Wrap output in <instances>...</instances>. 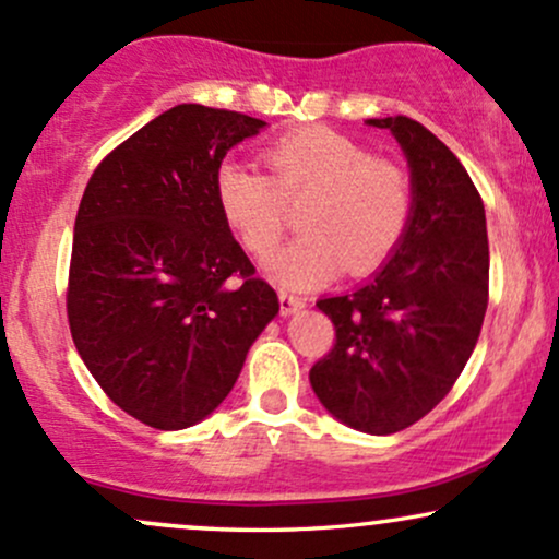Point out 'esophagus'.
Returning <instances> with one entry per match:
<instances>
[{
	"instance_id": "esophagus-1",
	"label": "esophagus",
	"mask_w": 559,
	"mask_h": 559,
	"mask_svg": "<svg viewBox=\"0 0 559 559\" xmlns=\"http://www.w3.org/2000/svg\"><path fill=\"white\" fill-rule=\"evenodd\" d=\"M278 299H281V316H294V312L305 310V299L297 297V294H288L286 288H281Z\"/></svg>"
}]
</instances>
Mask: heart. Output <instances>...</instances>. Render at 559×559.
Returning a JSON list of instances; mask_svg holds the SVG:
<instances>
[{
    "instance_id": "b5f03b06",
    "label": "heart",
    "mask_w": 559,
    "mask_h": 559,
    "mask_svg": "<svg viewBox=\"0 0 559 559\" xmlns=\"http://www.w3.org/2000/svg\"><path fill=\"white\" fill-rule=\"evenodd\" d=\"M265 173L243 163L215 170V202L239 241L258 258L278 247L286 202L307 197V230L271 260L284 286L325 284L342 267L362 275L394 252L413 215V186L400 163L368 155L362 144L325 126L281 133L262 150Z\"/></svg>"
}]
</instances>
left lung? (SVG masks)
<instances>
[{"instance_id":"1","label":"left lung","mask_w":559,"mask_h":559,"mask_svg":"<svg viewBox=\"0 0 559 559\" xmlns=\"http://www.w3.org/2000/svg\"><path fill=\"white\" fill-rule=\"evenodd\" d=\"M368 123L400 141L413 215L373 278L318 301L336 342L310 383L344 426L386 436L431 413L471 360L489 305V239L478 189L444 141L404 115Z\"/></svg>"}]
</instances>
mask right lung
I'll use <instances>...</instances> for the list:
<instances>
[{
  "label": "right lung",
  "mask_w": 559,
  "mask_h": 559,
  "mask_svg": "<svg viewBox=\"0 0 559 559\" xmlns=\"http://www.w3.org/2000/svg\"><path fill=\"white\" fill-rule=\"evenodd\" d=\"M265 120L178 105L99 163L75 215L68 323L102 391L159 431L204 420L278 316L215 202V170Z\"/></svg>",
  "instance_id": "obj_1"
}]
</instances>
